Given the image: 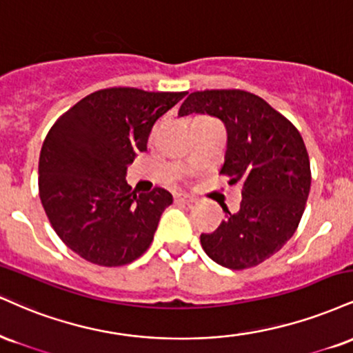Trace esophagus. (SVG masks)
I'll return each instance as SVG.
<instances>
[{
	"mask_svg": "<svg viewBox=\"0 0 353 353\" xmlns=\"http://www.w3.org/2000/svg\"><path fill=\"white\" fill-rule=\"evenodd\" d=\"M174 199H176V202L185 203V205H192V203H195V199L190 197L189 194H176Z\"/></svg>",
	"mask_w": 353,
	"mask_h": 353,
	"instance_id": "1",
	"label": "esophagus"
}]
</instances>
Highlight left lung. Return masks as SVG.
I'll return each instance as SVG.
<instances>
[{
    "instance_id": "left-lung-1",
    "label": "left lung",
    "mask_w": 353,
    "mask_h": 353,
    "mask_svg": "<svg viewBox=\"0 0 353 353\" xmlns=\"http://www.w3.org/2000/svg\"><path fill=\"white\" fill-rule=\"evenodd\" d=\"M207 113L227 128L220 174L241 182L236 214L212 233H202L203 252L230 270L260 265L294 235L311 189V165L296 126L258 95L245 90L190 93L179 117Z\"/></svg>"
}]
</instances>
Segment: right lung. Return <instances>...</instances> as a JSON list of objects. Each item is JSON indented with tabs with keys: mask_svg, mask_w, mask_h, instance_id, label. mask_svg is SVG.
Segmentation results:
<instances>
[{
	"mask_svg": "<svg viewBox=\"0 0 353 353\" xmlns=\"http://www.w3.org/2000/svg\"><path fill=\"white\" fill-rule=\"evenodd\" d=\"M188 92L113 87L93 92L54 123L39 156V195L50 225L74 253L123 266L150 248L171 192L136 194L126 169L159 117Z\"/></svg>",
	"mask_w": 353,
	"mask_h": 353,
	"instance_id": "right-lung-1",
	"label": "right lung"
}]
</instances>
